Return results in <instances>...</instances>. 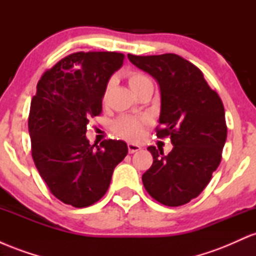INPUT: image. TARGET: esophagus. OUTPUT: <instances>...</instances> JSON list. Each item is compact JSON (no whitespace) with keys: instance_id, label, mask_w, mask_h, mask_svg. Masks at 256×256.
<instances>
[{"instance_id":"34e87169","label":"esophagus","mask_w":256,"mask_h":256,"mask_svg":"<svg viewBox=\"0 0 256 256\" xmlns=\"http://www.w3.org/2000/svg\"><path fill=\"white\" fill-rule=\"evenodd\" d=\"M128 152H130V154H134V152L140 150V146L137 144H134V143H128Z\"/></svg>"}]
</instances>
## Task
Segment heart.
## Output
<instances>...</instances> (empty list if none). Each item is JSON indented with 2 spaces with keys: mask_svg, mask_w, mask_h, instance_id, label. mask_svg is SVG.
<instances>
[{
  "mask_svg": "<svg viewBox=\"0 0 256 256\" xmlns=\"http://www.w3.org/2000/svg\"><path fill=\"white\" fill-rule=\"evenodd\" d=\"M128 85H130L131 90L138 96L140 92L146 89H152V82L148 76L142 72L132 71L128 72ZM112 86H113V80H110L107 84L106 89L102 95V102L106 104L110 98ZM146 122L140 118H134L130 116H120L113 122L112 125V131L116 137L122 138V140H128V142H138L146 134Z\"/></svg>",
  "mask_w": 256,
  "mask_h": 256,
  "instance_id": "heart-1",
  "label": "heart"
}]
</instances>
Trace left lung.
<instances>
[{"instance_id": "1", "label": "left lung", "mask_w": 256, "mask_h": 256, "mask_svg": "<svg viewBox=\"0 0 256 256\" xmlns=\"http://www.w3.org/2000/svg\"><path fill=\"white\" fill-rule=\"evenodd\" d=\"M160 85L158 138H171L172 152L148 146L152 165L142 176L146 190L160 204L178 207L204 192L222 161L228 126L218 92L195 64L177 54L128 55Z\"/></svg>"}]
</instances>
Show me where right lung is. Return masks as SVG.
I'll return each mask as SVG.
<instances>
[{
	"label": "right lung",
	"instance_id": "obj_1",
	"mask_svg": "<svg viewBox=\"0 0 256 256\" xmlns=\"http://www.w3.org/2000/svg\"><path fill=\"white\" fill-rule=\"evenodd\" d=\"M125 55L78 52L43 73L28 114L31 152L40 177L61 202L83 208L107 192L112 174L128 154L122 140L91 146L89 120L102 112V95Z\"/></svg>",
	"mask_w": 256,
	"mask_h": 256
}]
</instances>
